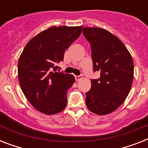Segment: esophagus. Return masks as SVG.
Masks as SVG:
<instances>
[{
    "mask_svg": "<svg viewBox=\"0 0 148 148\" xmlns=\"http://www.w3.org/2000/svg\"><path fill=\"white\" fill-rule=\"evenodd\" d=\"M81 78H82V75H78V76H77V75H75V80H76L77 81H80Z\"/></svg>",
    "mask_w": 148,
    "mask_h": 148,
    "instance_id": "1",
    "label": "esophagus"
}]
</instances>
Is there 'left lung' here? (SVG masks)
<instances>
[{
	"label": "left lung",
	"instance_id": "8db88e82",
	"mask_svg": "<svg viewBox=\"0 0 148 148\" xmlns=\"http://www.w3.org/2000/svg\"><path fill=\"white\" fill-rule=\"evenodd\" d=\"M83 34L90 43L94 71L101 72L91 80L86 93V105L98 115L114 111L124 103L131 90L134 62L121 40L100 27H84Z\"/></svg>",
	"mask_w": 148,
	"mask_h": 148
}]
</instances>
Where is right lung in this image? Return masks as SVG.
Instances as JSON below:
<instances>
[{
    "mask_svg": "<svg viewBox=\"0 0 148 148\" xmlns=\"http://www.w3.org/2000/svg\"><path fill=\"white\" fill-rule=\"evenodd\" d=\"M82 26L51 27L32 38L18 60L21 90L34 108L45 114H55L67 105V90L74 75L56 72L70 45L80 37Z\"/></svg>",
    "mask_w": 148,
    "mask_h": 148,
    "instance_id": "obj_1",
    "label": "right lung"
}]
</instances>
